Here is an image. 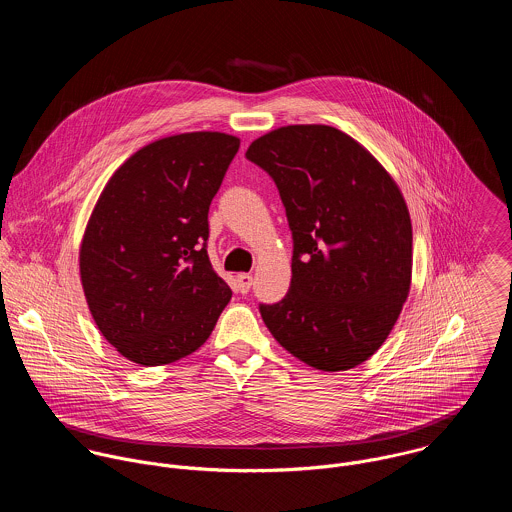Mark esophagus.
I'll list each match as a JSON object with an SVG mask.
<instances>
[{
    "label": "esophagus",
    "instance_id": "obj_1",
    "mask_svg": "<svg viewBox=\"0 0 512 512\" xmlns=\"http://www.w3.org/2000/svg\"><path fill=\"white\" fill-rule=\"evenodd\" d=\"M236 284H238V290L240 293H246L252 286V274H238L236 276Z\"/></svg>",
    "mask_w": 512,
    "mask_h": 512
}]
</instances>
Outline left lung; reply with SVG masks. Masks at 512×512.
<instances>
[{"instance_id":"obj_1","label":"left lung","mask_w":512,"mask_h":512,"mask_svg":"<svg viewBox=\"0 0 512 512\" xmlns=\"http://www.w3.org/2000/svg\"><path fill=\"white\" fill-rule=\"evenodd\" d=\"M246 157L274 179L293 238L290 292L260 303L266 327L317 370L365 363L412 282V222L398 185L359 142L321 124L278 128Z\"/></svg>"}]
</instances>
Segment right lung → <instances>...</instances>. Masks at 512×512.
<instances>
[{
	"label": "right lung",
	"mask_w": 512,
	"mask_h": 512,
	"mask_svg": "<svg viewBox=\"0 0 512 512\" xmlns=\"http://www.w3.org/2000/svg\"><path fill=\"white\" fill-rule=\"evenodd\" d=\"M240 140L161 138L106 183L80 244V280L104 339L142 366L175 363L213 333L232 292L207 254L209 207Z\"/></svg>",
	"instance_id": "1"
}]
</instances>
